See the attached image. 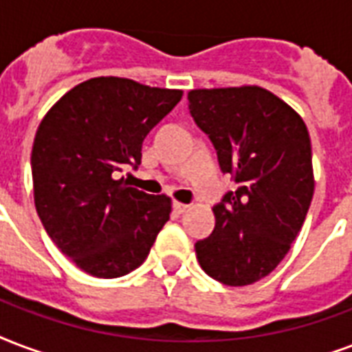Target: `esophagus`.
<instances>
[{"label":"esophagus","mask_w":352,"mask_h":352,"mask_svg":"<svg viewBox=\"0 0 352 352\" xmlns=\"http://www.w3.org/2000/svg\"><path fill=\"white\" fill-rule=\"evenodd\" d=\"M188 208H190V205H184V203H177V201L173 203V210H175L177 214H184Z\"/></svg>","instance_id":"esophagus-1"}]
</instances>
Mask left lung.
<instances>
[{"label": "left lung", "mask_w": 352, "mask_h": 352, "mask_svg": "<svg viewBox=\"0 0 352 352\" xmlns=\"http://www.w3.org/2000/svg\"><path fill=\"white\" fill-rule=\"evenodd\" d=\"M188 109L236 182L212 208L216 227L195 254L208 277L248 286L280 264L305 223L314 195L308 129L260 87L192 90Z\"/></svg>", "instance_id": "1"}]
</instances>
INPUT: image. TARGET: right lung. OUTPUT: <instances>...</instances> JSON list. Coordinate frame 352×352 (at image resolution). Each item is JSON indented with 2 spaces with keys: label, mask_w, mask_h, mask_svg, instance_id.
I'll use <instances>...</instances> for the list:
<instances>
[{
  "label": "right lung",
  "mask_w": 352,
  "mask_h": 352,
  "mask_svg": "<svg viewBox=\"0 0 352 352\" xmlns=\"http://www.w3.org/2000/svg\"><path fill=\"white\" fill-rule=\"evenodd\" d=\"M181 98V90L96 77L64 94L40 123L31 153L34 206L51 241L88 275L136 270L170 219V197L116 175L140 166L144 138Z\"/></svg>",
  "instance_id": "add662e5"
}]
</instances>
